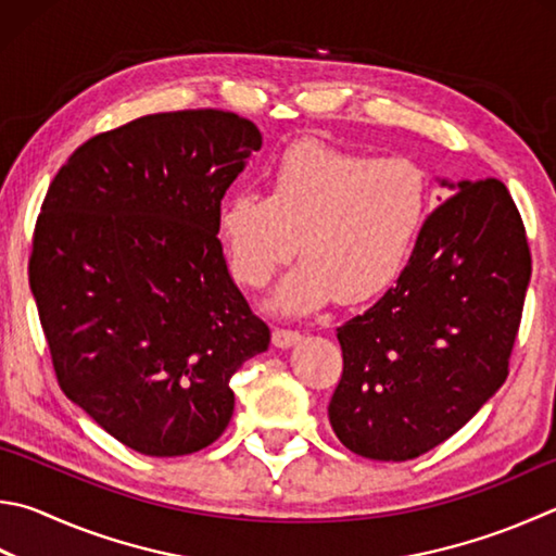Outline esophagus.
Instances as JSON below:
<instances>
[{"instance_id": "esophagus-1", "label": "esophagus", "mask_w": 556, "mask_h": 556, "mask_svg": "<svg viewBox=\"0 0 556 556\" xmlns=\"http://www.w3.org/2000/svg\"><path fill=\"white\" fill-rule=\"evenodd\" d=\"M299 340H301V332H296V330L277 328L275 332H271V345H275V348H281V350L294 348Z\"/></svg>"}]
</instances>
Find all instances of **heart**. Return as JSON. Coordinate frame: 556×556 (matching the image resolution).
Wrapping results in <instances>:
<instances>
[{"instance_id": "obj_1", "label": "heart", "mask_w": 556, "mask_h": 556, "mask_svg": "<svg viewBox=\"0 0 556 556\" xmlns=\"http://www.w3.org/2000/svg\"><path fill=\"white\" fill-rule=\"evenodd\" d=\"M265 187V197H226L216 226L228 267L248 289L265 287L299 252L269 299L281 316L381 294L406 267L430 204L428 177L413 160H375L318 140L287 148Z\"/></svg>"}]
</instances>
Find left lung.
Masks as SVG:
<instances>
[{"mask_svg":"<svg viewBox=\"0 0 556 556\" xmlns=\"http://www.w3.org/2000/svg\"><path fill=\"white\" fill-rule=\"evenodd\" d=\"M438 181L452 197L422 224L396 287L338 328L328 418L367 459L438 447L508 377L532 271L520 214L498 179Z\"/></svg>","mask_w":556,"mask_h":556,"instance_id":"left-lung-1","label":"left lung"}]
</instances>
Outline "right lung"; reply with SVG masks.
<instances>
[{"label":"right lung","mask_w":556,"mask_h":556,"mask_svg":"<svg viewBox=\"0 0 556 556\" xmlns=\"http://www.w3.org/2000/svg\"><path fill=\"white\" fill-rule=\"evenodd\" d=\"M260 148L230 111L140 116L79 146L40 206L28 281L60 389L148 457L216 442L230 377L269 348L216 238Z\"/></svg>","instance_id":"obj_1"}]
</instances>
